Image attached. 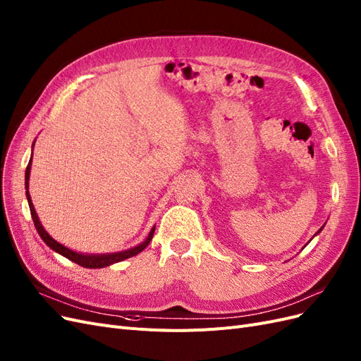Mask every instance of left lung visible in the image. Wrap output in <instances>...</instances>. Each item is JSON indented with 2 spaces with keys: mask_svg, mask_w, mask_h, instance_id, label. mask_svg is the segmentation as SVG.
Here are the masks:
<instances>
[{
  "mask_svg": "<svg viewBox=\"0 0 361 361\" xmlns=\"http://www.w3.org/2000/svg\"><path fill=\"white\" fill-rule=\"evenodd\" d=\"M322 228H324V226H321V228H319V231H318V232H317V234H319V232H321V231H322ZM317 234H315V235H317Z\"/></svg>",
  "mask_w": 361,
  "mask_h": 361,
  "instance_id": "1",
  "label": "left lung"
}]
</instances>
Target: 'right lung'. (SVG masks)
<instances>
[{"mask_svg": "<svg viewBox=\"0 0 361 361\" xmlns=\"http://www.w3.org/2000/svg\"><path fill=\"white\" fill-rule=\"evenodd\" d=\"M36 142V141H34ZM34 142H32V147H34ZM32 157V156H31ZM30 171H31V160L30 164L27 166V171H25V189H27V200H28V205H30V212H31V217H32V222H34V226H36L37 232L40 238L48 244V246L56 252L63 255L64 258L73 261L75 264L80 265V267H85V269H103V267H108V265H112L115 262H120V261H124L127 258H132L135 257V255H137L139 252H142L148 244L151 241V238H153V234H154V229L156 226H153V229L149 231L148 237L145 238V241H142L141 244H137L136 247H132V249H127V250H123V252H115V253H103V255H88V253H79V252H75L72 249L66 247L64 244L58 243L56 240H54L48 232L44 231L43 225L40 224L39 220V216L36 213V210H34V205L31 202V196H30V192H28V181H30Z\"/></svg>", "mask_w": 361, "mask_h": 361, "instance_id": "1", "label": "right lung"}]
</instances>
